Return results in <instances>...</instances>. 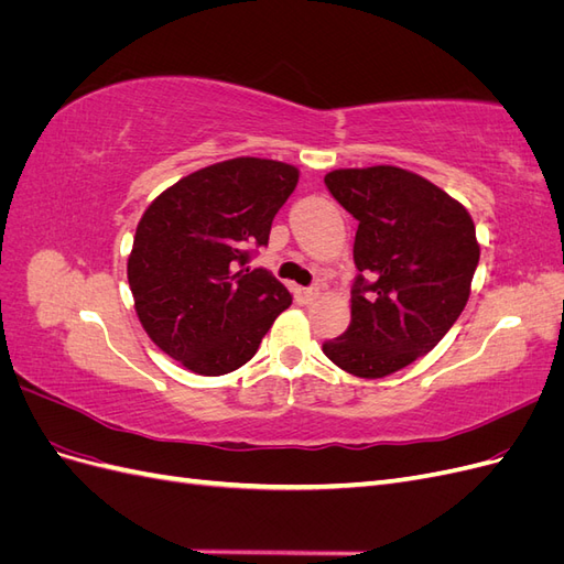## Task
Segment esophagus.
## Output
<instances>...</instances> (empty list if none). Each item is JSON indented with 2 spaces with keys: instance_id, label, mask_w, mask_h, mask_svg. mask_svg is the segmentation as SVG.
Listing matches in <instances>:
<instances>
[{
  "instance_id": "1",
  "label": "esophagus",
  "mask_w": 564,
  "mask_h": 564,
  "mask_svg": "<svg viewBox=\"0 0 564 564\" xmlns=\"http://www.w3.org/2000/svg\"><path fill=\"white\" fill-rule=\"evenodd\" d=\"M319 296H322V289H319V286H308V289H303V299L308 301V303L317 301Z\"/></svg>"
}]
</instances>
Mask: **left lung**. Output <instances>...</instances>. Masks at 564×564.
Here are the masks:
<instances>
[{
    "label": "left lung",
    "mask_w": 564,
    "mask_h": 564,
    "mask_svg": "<svg viewBox=\"0 0 564 564\" xmlns=\"http://www.w3.org/2000/svg\"><path fill=\"white\" fill-rule=\"evenodd\" d=\"M324 183L360 224V275L348 332L322 350L352 377L383 379L431 352L466 308L480 261L475 224L458 199L400 166L334 169Z\"/></svg>",
    "instance_id": "1"
}]
</instances>
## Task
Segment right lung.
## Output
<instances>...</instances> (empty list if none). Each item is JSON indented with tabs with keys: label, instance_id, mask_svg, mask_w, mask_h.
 Wrapping results in <instances>:
<instances>
[{
	"label": "right lung",
	"instance_id": "right-lung-1",
	"mask_svg": "<svg viewBox=\"0 0 564 564\" xmlns=\"http://www.w3.org/2000/svg\"><path fill=\"white\" fill-rule=\"evenodd\" d=\"M296 183L294 164L235 158L183 176L143 212L127 261L133 308L185 369L220 377L247 365L292 305L280 280L247 261Z\"/></svg>",
	"mask_w": 564,
	"mask_h": 564
}]
</instances>
